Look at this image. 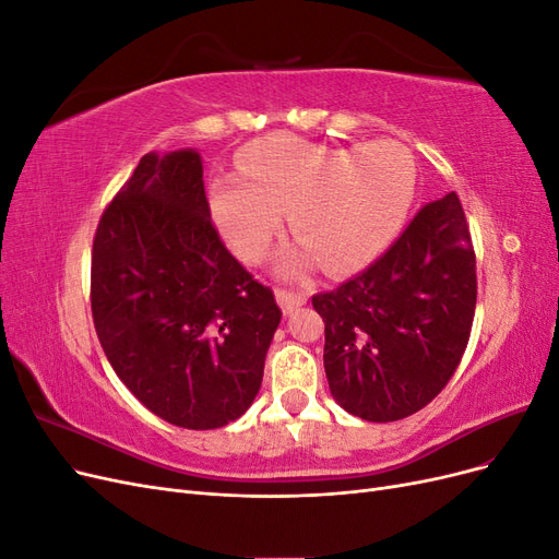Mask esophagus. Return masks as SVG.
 Here are the masks:
<instances>
[{
    "label": "esophagus",
    "mask_w": 559,
    "mask_h": 559,
    "mask_svg": "<svg viewBox=\"0 0 559 559\" xmlns=\"http://www.w3.org/2000/svg\"><path fill=\"white\" fill-rule=\"evenodd\" d=\"M275 298H277V306L282 308V312L284 314H292L296 308H300V306H306V294H300V292H286V289H277L275 292Z\"/></svg>",
    "instance_id": "1"
}]
</instances>
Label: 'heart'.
<instances>
[{"instance_id":"b5f03b06","label":"heart","mask_w":559,"mask_h":559,"mask_svg":"<svg viewBox=\"0 0 559 559\" xmlns=\"http://www.w3.org/2000/svg\"><path fill=\"white\" fill-rule=\"evenodd\" d=\"M417 170L399 142L326 146L298 138L253 144L240 179L212 183V214L242 261H259L289 214L300 242L280 261L282 273H302L317 263L347 275L376 261L411 212Z\"/></svg>"}]
</instances>
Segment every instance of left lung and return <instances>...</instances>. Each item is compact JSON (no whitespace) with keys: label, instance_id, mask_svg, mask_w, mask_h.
Instances as JSON below:
<instances>
[{"label":"left lung","instance_id":"1","mask_svg":"<svg viewBox=\"0 0 559 559\" xmlns=\"http://www.w3.org/2000/svg\"><path fill=\"white\" fill-rule=\"evenodd\" d=\"M476 253L456 193L421 207L364 273L312 296L326 321L331 396L366 421H396L448 384L476 312Z\"/></svg>","mask_w":559,"mask_h":559}]
</instances>
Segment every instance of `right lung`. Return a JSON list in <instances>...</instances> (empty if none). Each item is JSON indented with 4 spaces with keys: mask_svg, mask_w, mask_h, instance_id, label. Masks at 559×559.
Instances as JSON below:
<instances>
[{
    "mask_svg": "<svg viewBox=\"0 0 559 559\" xmlns=\"http://www.w3.org/2000/svg\"><path fill=\"white\" fill-rule=\"evenodd\" d=\"M93 321L111 368L170 425L218 429L257 399L282 312L212 226L195 148L151 151L93 242Z\"/></svg>",
    "mask_w": 559,
    "mask_h": 559,
    "instance_id": "right-lung-1",
    "label": "right lung"
}]
</instances>
